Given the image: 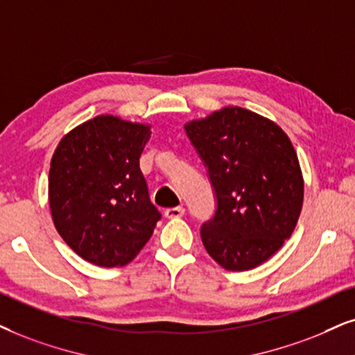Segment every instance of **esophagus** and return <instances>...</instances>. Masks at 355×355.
Returning a JSON list of instances; mask_svg holds the SVG:
<instances>
[{
    "label": "esophagus",
    "mask_w": 355,
    "mask_h": 355,
    "mask_svg": "<svg viewBox=\"0 0 355 355\" xmlns=\"http://www.w3.org/2000/svg\"><path fill=\"white\" fill-rule=\"evenodd\" d=\"M183 214H185V208H183V206H175V208L165 209V216H167L168 219L182 218Z\"/></svg>",
    "instance_id": "1"
}]
</instances>
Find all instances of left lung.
<instances>
[{
    "label": "left lung",
    "mask_w": 355,
    "mask_h": 355,
    "mask_svg": "<svg viewBox=\"0 0 355 355\" xmlns=\"http://www.w3.org/2000/svg\"><path fill=\"white\" fill-rule=\"evenodd\" d=\"M216 196L201 226L205 249L226 270L260 266L284 245L303 205L297 152L280 125L239 106L185 125Z\"/></svg>",
    "instance_id": "1"
}]
</instances>
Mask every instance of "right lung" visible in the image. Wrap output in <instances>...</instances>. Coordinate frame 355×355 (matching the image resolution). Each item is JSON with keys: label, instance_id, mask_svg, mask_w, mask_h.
Here are the masks:
<instances>
[{"label": "right lung", "instance_id": "add662e5", "mask_svg": "<svg viewBox=\"0 0 355 355\" xmlns=\"http://www.w3.org/2000/svg\"><path fill=\"white\" fill-rule=\"evenodd\" d=\"M150 125L103 114L58 142L49 172L53 224L73 252L118 267L141 252L162 218L139 167Z\"/></svg>", "mask_w": 355, "mask_h": 355}]
</instances>
